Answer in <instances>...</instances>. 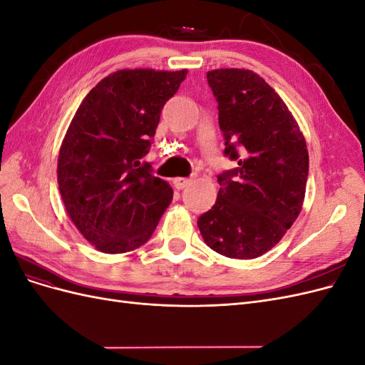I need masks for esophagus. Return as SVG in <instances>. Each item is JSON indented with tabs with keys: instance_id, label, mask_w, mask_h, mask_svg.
I'll use <instances>...</instances> for the list:
<instances>
[{
	"instance_id": "esophagus-1",
	"label": "esophagus",
	"mask_w": 365,
	"mask_h": 365,
	"mask_svg": "<svg viewBox=\"0 0 365 365\" xmlns=\"http://www.w3.org/2000/svg\"><path fill=\"white\" fill-rule=\"evenodd\" d=\"M190 182H192L190 178H173V185H175L178 190L184 189V187H187Z\"/></svg>"
}]
</instances>
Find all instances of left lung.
<instances>
[{"label":"left lung","instance_id":"left-lung-1","mask_svg":"<svg viewBox=\"0 0 365 365\" xmlns=\"http://www.w3.org/2000/svg\"><path fill=\"white\" fill-rule=\"evenodd\" d=\"M217 101L225 155L237 168L217 176L215 205L197 219L207 247L256 259L275 247L302 212L309 153L282 97L251 70L207 73Z\"/></svg>","mask_w":365,"mask_h":365}]
</instances>
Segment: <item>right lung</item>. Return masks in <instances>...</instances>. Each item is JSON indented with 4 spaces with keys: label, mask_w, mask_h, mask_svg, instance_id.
<instances>
[{
    "label": "right lung",
    "mask_w": 365,
    "mask_h": 365,
    "mask_svg": "<svg viewBox=\"0 0 365 365\" xmlns=\"http://www.w3.org/2000/svg\"><path fill=\"white\" fill-rule=\"evenodd\" d=\"M187 70H118L86 94L65 134L58 184L81 235L106 254L150 239L173 190L141 158L149 152L165 102Z\"/></svg>",
    "instance_id": "1"
}]
</instances>
